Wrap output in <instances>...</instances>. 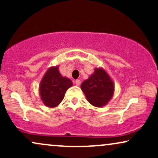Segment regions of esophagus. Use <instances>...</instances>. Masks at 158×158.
I'll list each match as a JSON object with an SVG mask.
<instances>
[{
	"label": "esophagus",
	"mask_w": 158,
	"mask_h": 158,
	"mask_svg": "<svg viewBox=\"0 0 158 158\" xmlns=\"http://www.w3.org/2000/svg\"><path fill=\"white\" fill-rule=\"evenodd\" d=\"M74 83H75L76 85H77V86H79L81 84V81L79 80V79H77V80L74 81Z\"/></svg>",
	"instance_id": "34e87169"
}]
</instances>
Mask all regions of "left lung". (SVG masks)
<instances>
[{"mask_svg": "<svg viewBox=\"0 0 158 158\" xmlns=\"http://www.w3.org/2000/svg\"><path fill=\"white\" fill-rule=\"evenodd\" d=\"M81 89L92 106L101 108L113 97L114 84L105 69L95 68L89 78L81 83Z\"/></svg>", "mask_w": 158, "mask_h": 158, "instance_id": "obj_1", "label": "left lung"}]
</instances>
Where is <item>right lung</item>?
Returning <instances> with one entry per match:
<instances>
[{
    "label": "right lung",
    "instance_id": "obj_1",
    "mask_svg": "<svg viewBox=\"0 0 158 158\" xmlns=\"http://www.w3.org/2000/svg\"><path fill=\"white\" fill-rule=\"evenodd\" d=\"M72 85V81L60 73L59 65L50 67L40 81L39 91L41 101L48 108H55L60 104L67 90Z\"/></svg>",
    "mask_w": 158,
    "mask_h": 158
}]
</instances>
